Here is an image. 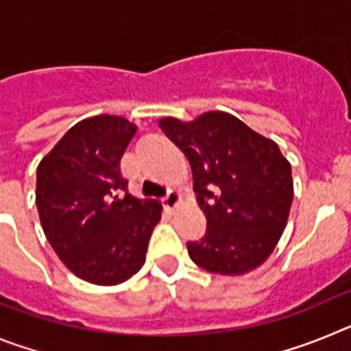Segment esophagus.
<instances>
[{"instance_id": "34e87169", "label": "esophagus", "mask_w": 351, "mask_h": 351, "mask_svg": "<svg viewBox=\"0 0 351 351\" xmlns=\"http://www.w3.org/2000/svg\"><path fill=\"white\" fill-rule=\"evenodd\" d=\"M179 204H181V195H179V191L170 190L169 195L163 198V206H165V209L170 210V213L178 209Z\"/></svg>"}]
</instances>
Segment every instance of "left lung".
I'll use <instances>...</instances> for the list:
<instances>
[{"instance_id": "left-lung-1", "label": "left lung", "mask_w": 351, "mask_h": 351, "mask_svg": "<svg viewBox=\"0 0 351 351\" xmlns=\"http://www.w3.org/2000/svg\"><path fill=\"white\" fill-rule=\"evenodd\" d=\"M186 154L207 219L202 241L188 243L198 267L221 276L255 271L283 235L293 200L290 161L271 138L221 110L193 121L161 117Z\"/></svg>"}]
</instances>
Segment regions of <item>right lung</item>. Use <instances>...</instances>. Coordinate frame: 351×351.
<instances>
[{"mask_svg": "<svg viewBox=\"0 0 351 351\" xmlns=\"http://www.w3.org/2000/svg\"><path fill=\"white\" fill-rule=\"evenodd\" d=\"M138 126L100 114L64 133L36 169V209L56 255L77 278L125 283L145 262L161 204L128 193L121 158Z\"/></svg>", "mask_w": 351, "mask_h": 351, "instance_id": "right-lung-1", "label": "right lung"}]
</instances>
